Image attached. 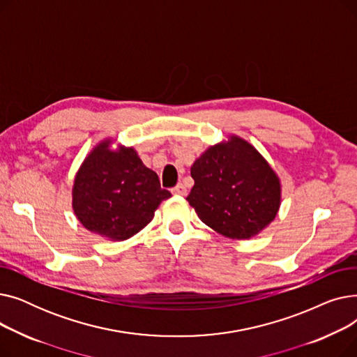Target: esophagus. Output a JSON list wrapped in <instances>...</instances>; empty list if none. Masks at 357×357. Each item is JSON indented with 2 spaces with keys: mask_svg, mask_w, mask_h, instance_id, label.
I'll use <instances>...</instances> for the list:
<instances>
[{
  "mask_svg": "<svg viewBox=\"0 0 357 357\" xmlns=\"http://www.w3.org/2000/svg\"><path fill=\"white\" fill-rule=\"evenodd\" d=\"M172 194L174 195H186V188H185V185H182V183H178L175 188L172 190Z\"/></svg>",
  "mask_w": 357,
  "mask_h": 357,
  "instance_id": "1",
  "label": "esophagus"
}]
</instances>
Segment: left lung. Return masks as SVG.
<instances>
[{
    "instance_id": "obj_1",
    "label": "left lung",
    "mask_w": 357,
    "mask_h": 357,
    "mask_svg": "<svg viewBox=\"0 0 357 357\" xmlns=\"http://www.w3.org/2000/svg\"><path fill=\"white\" fill-rule=\"evenodd\" d=\"M191 176L195 185L186 199L204 224L229 238L248 240L264 231L282 202L273 167L237 135L205 149Z\"/></svg>"
}]
</instances>
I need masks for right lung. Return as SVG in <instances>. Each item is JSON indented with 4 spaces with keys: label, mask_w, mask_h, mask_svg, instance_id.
<instances>
[{
    "label": "right lung",
    "mask_w": 357,
    "mask_h": 357,
    "mask_svg": "<svg viewBox=\"0 0 357 357\" xmlns=\"http://www.w3.org/2000/svg\"><path fill=\"white\" fill-rule=\"evenodd\" d=\"M107 137L85 156L72 185V208L82 226L111 241L143 230L171 192L144 166L136 149Z\"/></svg>",
    "instance_id": "right-lung-1"
}]
</instances>
